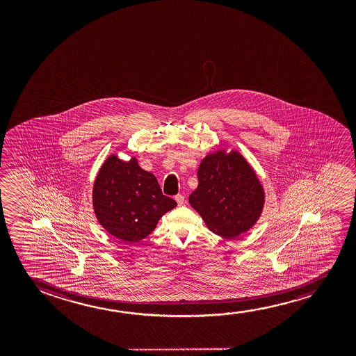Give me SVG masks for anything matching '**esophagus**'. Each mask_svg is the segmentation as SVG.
I'll list each match as a JSON object with an SVG mask.
<instances>
[{"label": "esophagus", "mask_w": 356, "mask_h": 356, "mask_svg": "<svg viewBox=\"0 0 356 356\" xmlns=\"http://www.w3.org/2000/svg\"><path fill=\"white\" fill-rule=\"evenodd\" d=\"M175 200L177 202V204L182 205L185 203V195H176Z\"/></svg>", "instance_id": "esophagus-1"}]
</instances>
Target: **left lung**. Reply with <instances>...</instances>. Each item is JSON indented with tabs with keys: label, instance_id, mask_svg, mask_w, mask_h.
Wrapping results in <instances>:
<instances>
[{
	"label": "left lung",
	"instance_id": "8db88e82",
	"mask_svg": "<svg viewBox=\"0 0 356 356\" xmlns=\"http://www.w3.org/2000/svg\"><path fill=\"white\" fill-rule=\"evenodd\" d=\"M190 204L210 231L234 238L253 226L263 210V186L238 152L208 154L198 169Z\"/></svg>",
	"mask_w": 356,
	"mask_h": 356
}]
</instances>
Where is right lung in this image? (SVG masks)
Instances as JSON below:
<instances>
[{"mask_svg":"<svg viewBox=\"0 0 356 356\" xmlns=\"http://www.w3.org/2000/svg\"><path fill=\"white\" fill-rule=\"evenodd\" d=\"M93 209L99 224L125 242H138L156 229L175 200L163 195L156 176L143 170L135 158L122 161L111 156L93 186Z\"/></svg>","mask_w":356,"mask_h":356,"instance_id":"1","label":"right lung"}]
</instances>
